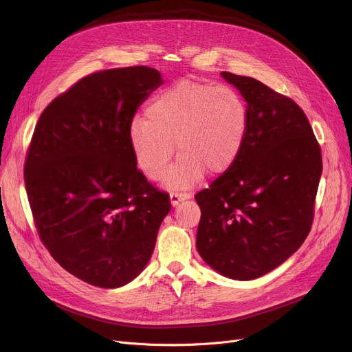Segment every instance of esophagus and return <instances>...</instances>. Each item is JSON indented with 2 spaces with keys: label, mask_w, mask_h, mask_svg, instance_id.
I'll use <instances>...</instances> for the list:
<instances>
[{
  "label": "esophagus",
  "mask_w": 352,
  "mask_h": 352,
  "mask_svg": "<svg viewBox=\"0 0 352 352\" xmlns=\"http://www.w3.org/2000/svg\"><path fill=\"white\" fill-rule=\"evenodd\" d=\"M191 198V194H187V192H171L170 194V199H171V204L175 207L178 206L181 201H186V199H190Z\"/></svg>",
  "instance_id": "obj_1"
}]
</instances>
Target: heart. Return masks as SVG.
I'll use <instances>...</instances> for the list:
<instances>
[{
    "mask_svg": "<svg viewBox=\"0 0 352 352\" xmlns=\"http://www.w3.org/2000/svg\"><path fill=\"white\" fill-rule=\"evenodd\" d=\"M250 126L248 107L226 85L179 80L161 91L128 128V141L140 168L170 190H188L206 177L227 173L241 154Z\"/></svg>",
    "mask_w": 352,
    "mask_h": 352,
    "instance_id": "obj_1",
    "label": "heart"
}]
</instances>
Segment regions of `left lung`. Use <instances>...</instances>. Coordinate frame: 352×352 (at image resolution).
<instances>
[{"instance_id": "8db88e82", "label": "left lung", "mask_w": 352, "mask_h": 352, "mask_svg": "<svg viewBox=\"0 0 352 352\" xmlns=\"http://www.w3.org/2000/svg\"><path fill=\"white\" fill-rule=\"evenodd\" d=\"M221 77L244 97L250 126L236 162L195 195L197 250L218 274L250 281L287 261L309 234L321 148L291 98L251 77Z\"/></svg>"}]
</instances>
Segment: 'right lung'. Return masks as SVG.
<instances>
[{
	"label": "right lung",
	"instance_id": "obj_1",
	"mask_svg": "<svg viewBox=\"0 0 352 352\" xmlns=\"http://www.w3.org/2000/svg\"><path fill=\"white\" fill-rule=\"evenodd\" d=\"M150 67L105 69L55 98L35 125L24 179L40 238L69 274L118 288L153 255L170 195L137 168L128 128L162 85Z\"/></svg>",
	"mask_w": 352,
	"mask_h": 352
}]
</instances>
